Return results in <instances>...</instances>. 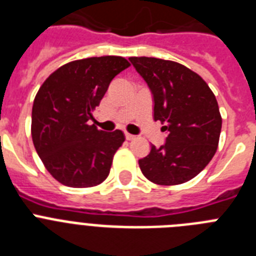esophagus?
<instances>
[{"instance_id":"obj_1","label":"esophagus","mask_w":256,"mask_h":256,"mask_svg":"<svg viewBox=\"0 0 256 256\" xmlns=\"http://www.w3.org/2000/svg\"><path fill=\"white\" fill-rule=\"evenodd\" d=\"M126 138L128 140V141H132V140L136 138V136L130 134V133H126Z\"/></svg>"}]
</instances>
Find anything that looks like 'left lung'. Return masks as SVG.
Segmentation results:
<instances>
[{"instance_id": "8db88e82", "label": "left lung", "mask_w": 256, "mask_h": 256, "mask_svg": "<svg viewBox=\"0 0 256 256\" xmlns=\"http://www.w3.org/2000/svg\"><path fill=\"white\" fill-rule=\"evenodd\" d=\"M154 94V119L164 124L166 142L151 144L138 160L144 177L156 184L188 182L216 154L222 116L212 91L204 79L184 65L156 58H130Z\"/></svg>"}]
</instances>
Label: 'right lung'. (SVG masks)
<instances>
[{
	"instance_id": "obj_1",
	"label": "right lung",
	"mask_w": 256,
	"mask_h": 256,
	"mask_svg": "<svg viewBox=\"0 0 256 256\" xmlns=\"http://www.w3.org/2000/svg\"><path fill=\"white\" fill-rule=\"evenodd\" d=\"M120 56L70 61L55 70L36 94L32 138L44 165L58 182L86 188L102 183L126 136L104 132L88 122L115 76L130 66Z\"/></svg>"
}]
</instances>
